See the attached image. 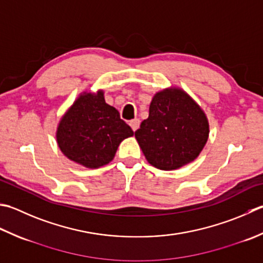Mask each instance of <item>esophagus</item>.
Returning a JSON list of instances; mask_svg holds the SVG:
<instances>
[{
    "instance_id": "obj_1",
    "label": "esophagus",
    "mask_w": 263,
    "mask_h": 263,
    "mask_svg": "<svg viewBox=\"0 0 263 263\" xmlns=\"http://www.w3.org/2000/svg\"><path fill=\"white\" fill-rule=\"evenodd\" d=\"M139 125H140V120H139V118H135V120L130 121V126L132 127L133 131H137L139 128Z\"/></svg>"
}]
</instances>
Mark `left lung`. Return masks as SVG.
I'll return each instance as SVG.
<instances>
[{
    "label": "left lung",
    "mask_w": 263,
    "mask_h": 263,
    "mask_svg": "<svg viewBox=\"0 0 263 263\" xmlns=\"http://www.w3.org/2000/svg\"><path fill=\"white\" fill-rule=\"evenodd\" d=\"M135 136L147 161L168 171L199 155L209 138V122L186 92L164 90L154 96L149 116Z\"/></svg>",
    "instance_id": "left-lung-1"
}]
</instances>
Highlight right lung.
Returning <instances> with one entry per match:
<instances>
[{"mask_svg": "<svg viewBox=\"0 0 263 263\" xmlns=\"http://www.w3.org/2000/svg\"><path fill=\"white\" fill-rule=\"evenodd\" d=\"M133 131L120 112L106 104L104 92L83 93L61 118L57 141L71 161L97 168L114 158L118 146Z\"/></svg>", "mask_w": 263, "mask_h": 263, "instance_id": "obj_1", "label": "right lung"}]
</instances>
